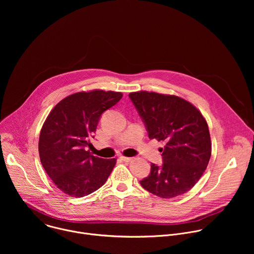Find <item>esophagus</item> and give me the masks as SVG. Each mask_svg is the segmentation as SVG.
I'll return each mask as SVG.
<instances>
[{
  "label": "esophagus",
  "instance_id": "obj_1",
  "mask_svg": "<svg viewBox=\"0 0 254 254\" xmlns=\"http://www.w3.org/2000/svg\"><path fill=\"white\" fill-rule=\"evenodd\" d=\"M121 160L124 161V162H130L132 160V158H129V157H121Z\"/></svg>",
  "mask_w": 254,
  "mask_h": 254
}]
</instances>
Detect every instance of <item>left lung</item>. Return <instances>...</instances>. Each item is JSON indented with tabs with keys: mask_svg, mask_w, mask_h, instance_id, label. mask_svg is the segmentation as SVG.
<instances>
[{
	"mask_svg": "<svg viewBox=\"0 0 254 254\" xmlns=\"http://www.w3.org/2000/svg\"><path fill=\"white\" fill-rule=\"evenodd\" d=\"M151 139L164 140L163 164H151L140 185L161 198H174L191 190L211 157L208 125L197 108L176 95L137 91L128 94Z\"/></svg>",
	"mask_w": 254,
	"mask_h": 254,
	"instance_id": "1",
	"label": "left lung"
}]
</instances>
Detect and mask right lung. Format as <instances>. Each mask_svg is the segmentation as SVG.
I'll return each instance as SVG.
<instances>
[{"instance_id":"right-lung-1","label":"right lung","mask_w":254,"mask_h":254,"mask_svg":"<svg viewBox=\"0 0 254 254\" xmlns=\"http://www.w3.org/2000/svg\"><path fill=\"white\" fill-rule=\"evenodd\" d=\"M122 97L116 91L77 92L57 103L47 117L39 137L40 161L63 193L80 198L106 182L117 160L98 158L86 150L101 115Z\"/></svg>"}]
</instances>
